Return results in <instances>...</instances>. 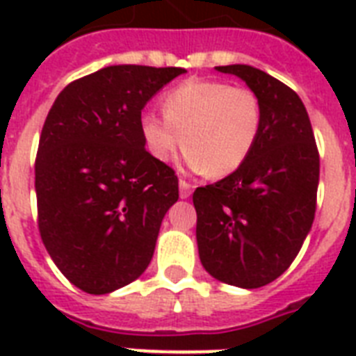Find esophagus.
<instances>
[{
    "label": "esophagus",
    "instance_id": "34e87169",
    "mask_svg": "<svg viewBox=\"0 0 356 356\" xmlns=\"http://www.w3.org/2000/svg\"><path fill=\"white\" fill-rule=\"evenodd\" d=\"M179 194H181V197L183 200H186V197H190V194H192V184L186 183V181H179Z\"/></svg>",
    "mask_w": 356,
    "mask_h": 356
}]
</instances>
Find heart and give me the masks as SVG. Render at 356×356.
I'll list each match as a JSON object with an SVG mask.
<instances>
[{"label": "heart", "mask_w": 356, "mask_h": 356, "mask_svg": "<svg viewBox=\"0 0 356 356\" xmlns=\"http://www.w3.org/2000/svg\"><path fill=\"white\" fill-rule=\"evenodd\" d=\"M162 114L140 118L145 149L172 161L183 144L184 162L209 177L236 172L259 142L264 111L257 92L225 81L190 79L162 97Z\"/></svg>", "instance_id": "b5f03b06"}]
</instances>
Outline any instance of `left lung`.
<instances>
[{"label": "left lung", "instance_id": "1", "mask_svg": "<svg viewBox=\"0 0 356 356\" xmlns=\"http://www.w3.org/2000/svg\"><path fill=\"white\" fill-rule=\"evenodd\" d=\"M216 70L259 94L264 122L236 172L195 188L197 249L214 279L260 288L290 268L312 227L320 153L307 108L290 86L248 64Z\"/></svg>", "mask_w": 356, "mask_h": 356}]
</instances>
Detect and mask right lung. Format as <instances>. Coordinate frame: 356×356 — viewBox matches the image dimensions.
Segmentation results:
<instances>
[{
	"label": "right lung",
	"mask_w": 356,
	"mask_h": 356,
	"mask_svg": "<svg viewBox=\"0 0 356 356\" xmlns=\"http://www.w3.org/2000/svg\"><path fill=\"white\" fill-rule=\"evenodd\" d=\"M184 68L120 64L70 83L42 127L35 162L38 231L63 275L102 296L149 266L179 200L172 168L145 151L142 108Z\"/></svg>",
	"instance_id": "add662e5"
}]
</instances>
